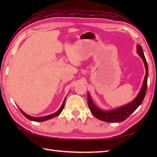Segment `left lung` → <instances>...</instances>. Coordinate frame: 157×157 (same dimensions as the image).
<instances>
[{
    "label": "left lung",
    "mask_w": 157,
    "mask_h": 157,
    "mask_svg": "<svg viewBox=\"0 0 157 157\" xmlns=\"http://www.w3.org/2000/svg\"><path fill=\"white\" fill-rule=\"evenodd\" d=\"M137 52L143 60L146 69V75L144 81H143L142 86L140 90V92L138 93V94L131 102L128 103V104H126L115 109L103 110L94 105V103L92 101L89 92H88V104L89 109L92 112V115L95 117L101 120V121L106 122H122L125 121L130 115H132L138 109V106L142 104V102L144 101V98L145 97L146 90H147L148 68L144 54L143 52L142 48L140 44L137 45Z\"/></svg>",
    "instance_id": "8db88e82"
}]
</instances>
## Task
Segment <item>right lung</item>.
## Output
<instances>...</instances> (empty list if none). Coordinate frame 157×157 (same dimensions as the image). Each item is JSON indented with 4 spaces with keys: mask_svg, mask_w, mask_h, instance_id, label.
Instances as JSON below:
<instances>
[{
    "mask_svg": "<svg viewBox=\"0 0 157 157\" xmlns=\"http://www.w3.org/2000/svg\"><path fill=\"white\" fill-rule=\"evenodd\" d=\"M66 97H67V96H66ZM66 97L65 98L64 101H63V104H62V105H61V108H60L56 112H55V113H52V114L49 115H46V116H44V117H33V116H30V115H28V114H26V113H25L24 112H23V111H22V110H21V109H20L19 107V110H20V111L21 112L22 114H23V115H24L26 118L28 119L29 120H30V121H36V122L44 121H46V120H48V119H52V118H54V117H57V116H59L60 114H61V113L62 112L63 108H64V105H65V102Z\"/></svg>",
    "mask_w": 157,
    "mask_h": 157,
    "instance_id": "right-lung-1",
    "label": "right lung"
}]
</instances>
